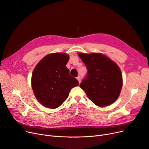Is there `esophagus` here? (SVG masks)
Here are the masks:
<instances>
[{"instance_id":"1","label":"esophagus","mask_w":149,"mask_h":149,"mask_svg":"<svg viewBox=\"0 0 149 149\" xmlns=\"http://www.w3.org/2000/svg\"><path fill=\"white\" fill-rule=\"evenodd\" d=\"M77 79H78V82L80 83V82H81V77H80V76H78V77H77Z\"/></svg>"}]
</instances>
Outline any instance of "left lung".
I'll return each mask as SVG.
<instances>
[{"label":"left lung","instance_id":"obj_1","mask_svg":"<svg viewBox=\"0 0 149 149\" xmlns=\"http://www.w3.org/2000/svg\"><path fill=\"white\" fill-rule=\"evenodd\" d=\"M88 73L80 84L93 103L100 107L111 104L118 98L123 86L120 70L114 62L99 53H79Z\"/></svg>","mask_w":149,"mask_h":149}]
</instances>
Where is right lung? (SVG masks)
<instances>
[{"label":"right lung","instance_id":"obj_1","mask_svg":"<svg viewBox=\"0 0 149 149\" xmlns=\"http://www.w3.org/2000/svg\"><path fill=\"white\" fill-rule=\"evenodd\" d=\"M69 56L55 53L45 56L36 66L31 76L35 96L42 105L51 109L60 106L70 90L79 82L70 74L66 65Z\"/></svg>","mask_w":149,"mask_h":149}]
</instances>
